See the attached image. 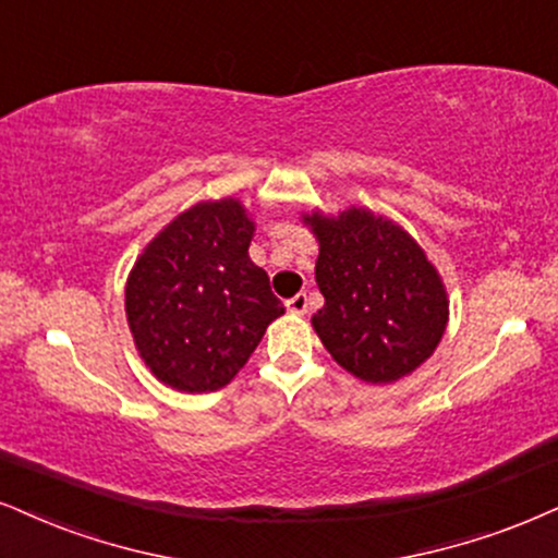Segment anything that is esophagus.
Masks as SVG:
<instances>
[{
	"instance_id": "esophagus-1",
	"label": "esophagus",
	"mask_w": 558,
	"mask_h": 558,
	"mask_svg": "<svg viewBox=\"0 0 558 558\" xmlns=\"http://www.w3.org/2000/svg\"><path fill=\"white\" fill-rule=\"evenodd\" d=\"M307 307H311V300H307L305 292L294 294V298L287 300V311L294 313V315H305Z\"/></svg>"
}]
</instances>
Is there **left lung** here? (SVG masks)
<instances>
[{
    "label": "left lung",
    "instance_id": "1",
    "mask_svg": "<svg viewBox=\"0 0 558 558\" xmlns=\"http://www.w3.org/2000/svg\"><path fill=\"white\" fill-rule=\"evenodd\" d=\"M305 222L320 243L315 281L326 305L313 326L328 354L367 383L414 373L447 326L442 281L422 247L398 225L364 209Z\"/></svg>",
    "mask_w": 558,
    "mask_h": 558
}]
</instances>
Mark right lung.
Returning a JSON list of instances; mask_svg holds the SVG:
<instances>
[{"label": "right lung", "instance_id": "right-lung-1", "mask_svg": "<svg viewBox=\"0 0 558 558\" xmlns=\"http://www.w3.org/2000/svg\"><path fill=\"white\" fill-rule=\"evenodd\" d=\"M251 238L253 222L235 198L204 202L175 217L136 260L126 318L162 383L189 393L222 388L284 313L266 271L247 256Z\"/></svg>", "mask_w": 558, "mask_h": 558}]
</instances>
